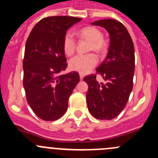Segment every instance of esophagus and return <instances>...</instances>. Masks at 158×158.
<instances>
[{
	"label": "esophagus",
	"mask_w": 158,
	"mask_h": 158,
	"mask_svg": "<svg viewBox=\"0 0 158 158\" xmlns=\"http://www.w3.org/2000/svg\"><path fill=\"white\" fill-rule=\"evenodd\" d=\"M79 76H80V79H81V80H83V78H84V77H85V75H84L83 73H79Z\"/></svg>",
	"instance_id": "1"
}]
</instances>
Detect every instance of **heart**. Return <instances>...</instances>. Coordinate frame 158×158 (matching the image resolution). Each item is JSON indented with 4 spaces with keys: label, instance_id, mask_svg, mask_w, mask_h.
<instances>
[{
    "label": "heart",
    "instance_id": "heart-1",
    "mask_svg": "<svg viewBox=\"0 0 158 158\" xmlns=\"http://www.w3.org/2000/svg\"><path fill=\"white\" fill-rule=\"evenodd\" d=\"M78 34L81 37L91 41L90 50L101 52L105 48L103 35L99 29L89 27L82 28ZM76 48V40L72 32H67L63 40V49L66 56H72ZM98 63V58L93 53L86 55H77L69 61V69L81 73H87Z\"/></svg>",
    "mask_w": 158,
    "mask_h": 158
}]
</instances>
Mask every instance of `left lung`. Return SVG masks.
Here are the masks:
<instances>
[{"mask_svg": "<svg viewBox=\"0 0 158 158\" xmlns=\"http://www.w3.org/2000/svg\"><path fill=\"white\" fill-rule=\"evenodd\" d=\"M103 27L110 34L107 56L96 68L105 83H99L96 75L86 76L89 85L86 93L88 108L99 120L115 118L125 107L133 88L135 50L129 33L122 23L115 19H102L92 23Z\"/></svg>", "mask_w": 158, "mask_h": 158, "instance_id": "obj_1", "label": "left lung"}]
</instances>
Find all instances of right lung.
<instances>
[{"instance_id":"1","label":"right lung","mask_w":158,"mask_h":158,"mask_svg":"<svg viewBox=\"0 0 158 158\" xmlns=\"http://www.w3.org/2000/svg\"><path fill=\"white\" fill-rule=\"evenodd\" d=\"M81 20L49 16L34 26L27 38L23 59V87L34 114L56 121L66 113L68 99L80 81L77 72L60 75L67 66L63 49L66 30Z\"/></svg>"}]
</instances>
